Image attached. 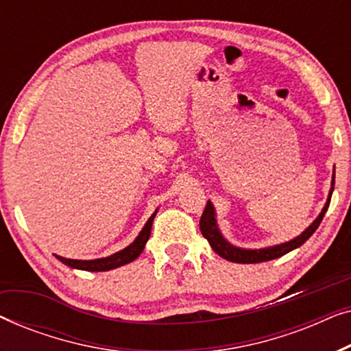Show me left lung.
I'll list each match as a JSON object with an SVG mask.
<instances>
[{
  "mask_svg": "<svg viewBox=\"0 0 351 351\" xmlns=\"http://www.w3.org/2000/svg\"><path fill=\"white\" fill-rule=\"evenodd\" d=\"M334 184H335V172L332 174L329 196H328V201H326L323 210H321L318 217L313 220V223H311L304 233L299 234V237L291 239V241H287V243L276 244V246L263 247V249H241V247L233 246V244H230L227 239L222 237V233L219 232L217 220H215V210H214V206L210 201H208V204H206V208H204V213H203V215H201L199 230H201V233H203V237L209 241L210 247L214 249L215 254H219L220 257L227 258V261H230V262L258 263V262L273 261V258H278V257L285 256V254H287V252L294 251V249H297V247H300L302 244H304L306 239H308L311 234L315 233V230L319 227L321 220H323L326 210H328V208H329L330 196H332V191H334Z\"/></svg>",
  "mask_w": 351,
  "mask_h": 351,
  "instance_id": "8db88e82",
  "label": "left lung"
}]
</instances>
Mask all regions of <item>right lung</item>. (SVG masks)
<instances>
[{"label": "right lung", "instance_id": "obj_1", "mask_svg": "<svg viewBox=\"0 0 351 351\" xmlns=\"http://www.w3.org/2000/svg\"><path fill=\"white\" fill-rule=\"evenodd\" d=\"M155 214H152V217L147 220L145 227L142 228V232L138 233V237L134 239V243L129 244L128 247H124L123 251L114 252L113 256L104 257V258H94V261H75V258H65L60 256H56L62 263L69 265L71 268H76V270H84V271H108L113 270V268H118L121 265H126V263L136 261V258L141 256V252L145 247V244L150 238L152 233V225L153 219H155Z\"/></svg>", "mask_w": 351, "mask_h": 351}]
</instances>
